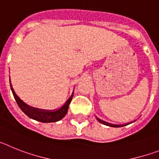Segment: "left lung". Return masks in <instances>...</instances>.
<instances>
[{
    "label": "left lung",
    "mask_w": 159,
    "mask_h": 159,
    "mask_svg": "<svg viewBox=\"0 0 159 159\" xmlns=\"http://www.w3.org/2000/svg\"><path fill=\"white\" fill-rule=\"evenodd\" d=\"M96 119H97V120H98V121L99 122V123H102V124L106 125V126H109V127H124V126H127V125L130 124V123H133V122H131V123H125V124L117 125V124H112V123H107V122H105V121H103V120H101V119H99V118H97V117H96Z\"/></svg>",
    "instance_id": "left-lung-1"
}]
</instances>
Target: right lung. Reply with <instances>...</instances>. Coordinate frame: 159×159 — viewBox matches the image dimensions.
Instances as JSON below:
<instances>
[{"label":"right lung","instance_id":"1","mask_svg":"<svg viewBox=\"0 0 159 159\" xmlns=\"http://www.w3.org/2000/svg\"><path fill=\"white\" fill-rule=\"evenodd\" d=\"M9 82H10L11 90H12L14 99L16 101L18 106L21 109L22 111L26 116H29L30 119H34V120H36V121L41 122V123H55V122H57L59 120H61L66 116L67 110H68L70 102H71L73 95H74V90H73L71 96L64 102V104L62 107H60V108H58V109H55V110H43V109H39V108L33 107H31L29 105L26 104L15 93L13 88H12V84H11L10 79H9Z\"/></svg>","mask_w":159,"mask_h":159}]
</instances>
